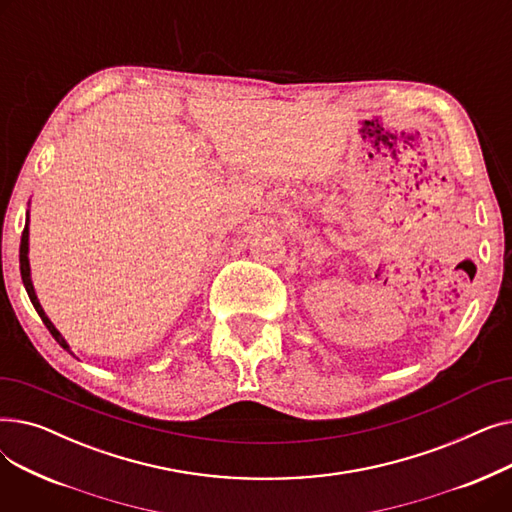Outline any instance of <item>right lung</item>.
<instances>
[{
	"label": "right lung",
	"instance_id": "add662e5",
	"mask_svg": "<svg viewBox=\"0 0 512 512\" xmlns=\"http://www.w3.org/2000/svg\"><path fill=\"white\" fill-rule=\"evenodd\" d=\"M20 276H22V282H24L26 292H29V299H31L33 307L37 309L39 317L43 319V324L47 326L49 334H51L53 338H56V342L64 348V351H68V353H70V346H68V344H66V340L62 338V334H60L56 328H53V324H51V321L47 319L45 311L41 309V305H39V301H37V294H35L33 282H31V267H29V226H24V232H22V238H20ZM70 355H72V353H70Z\"/></svg>",
	"mask_w": 512,
	"mask_h": 512
}]
</instances>
